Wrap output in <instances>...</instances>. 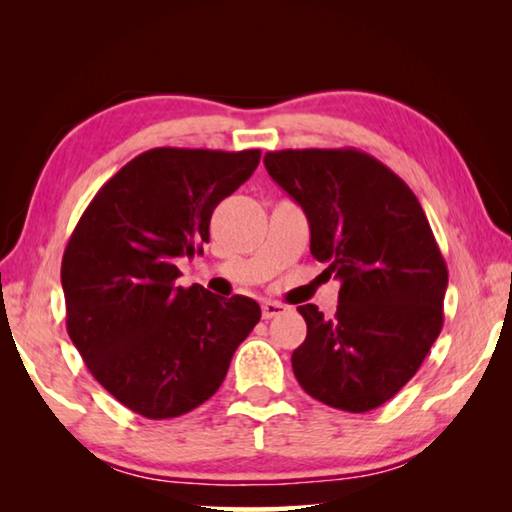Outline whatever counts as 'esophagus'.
<instances>
[{"label":"esophagus","mask_w":512,"mask_h":512,"mask_svg":"<svg viewBox=\"0 0 512 512\" xmlns=\"http://www.w3.org/2000/svg\"><path fill=\"white\" fill-rule=\"evenodd\" d=\"M284 311H287V307H284L282 302H275V300H266L262 305V316L264 318H275V316L284 314Z\"/></svg>","instance_id":"1"}]
</instances>
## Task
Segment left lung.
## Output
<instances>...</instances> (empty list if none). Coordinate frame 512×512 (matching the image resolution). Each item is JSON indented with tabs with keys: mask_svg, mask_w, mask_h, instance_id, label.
Here are the masks:
<instances>
[{
	"mask_svg": "<svg viewBox=\"0 0 512 512\" xmlns=\"http://www.w3.org/2000/svg\"><path fill=\"white\" fill-rule=\"evenodd\" d=\"M266 171L307 214L311 255L341 280L339 307L298 311L307 339L293 375L314 400L350 413L402 391L443 329L447 264L404 180L357 149H287Z\"/></svg>",
	"mask_w": 512,
	"mask_h": 512,
	"instance_id": "left-lung-1",
	"label": "left lung"
}]
</instances>
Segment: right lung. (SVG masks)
<instances>
[{
  "label": "right lung",
  "mask_w": 512,
  "mask_h": 512,
  "mask_svg": "<svg viewBox=\"0 0 512 512\" xmlns=\"http://www.w3.org/2000/svg\"><path fill=\"white\" fill-rule=\"evenodd\" d=\"M259 158V149L144 151L99 189L67 241L69 339L92 377L137 415L169 420L210 400L262 318L253 298L176 284L178 257L203 250L214 207Z\"/></svg>",
  "instance_id": "1"
}]
</instances>
